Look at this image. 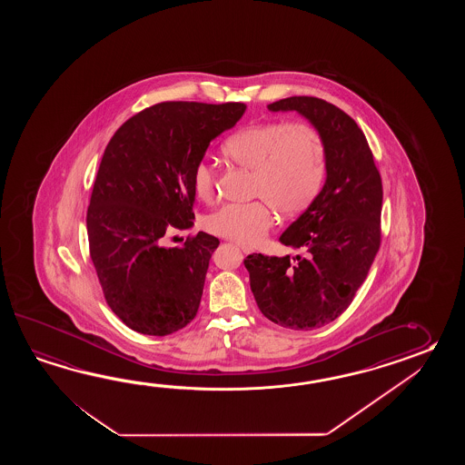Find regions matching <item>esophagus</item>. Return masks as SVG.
I'll return each instance as SVG.
<instances>
[{
	"instance_id": "esophagus-1",
	"label": "esophagus",
	"mask_w": 465,
	"mask_h": 465,
	"mask_svg": "<svg viewBox=\"0 0 465 465\" xmlns=\"http://www.w3.org/2000/svg\"><path fill=\"white\" fill-rule=\"evenodd\" d=\"M241 247V251H242V252H244V254H249V252H251V249H249V247H246V246H239Z\"/></svg>"
}]
</instances>
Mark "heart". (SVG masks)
Returning <instances> with one entry per match:
<instances>
[{"instance_id": "1", "label": "heart", "mask_w": 465, "mask_h": 465, "mask_svg": "<svg viewBox=\"0 0 465 465\" xmlns=\"http://www.w3.org/2000/svg\"><path fill=\"white\" fill-rule=\"evenodd\" d=\"M224 156L252 171L251 203H231L206 218V229L244 246L266 237L279 214L292 218L311 208L326 184L329 151L324 134L307 121L276 119L239 129L223 144ZM193 188L203 201L216 196V171L199 161Z\"/></svg>"}]
</instances>
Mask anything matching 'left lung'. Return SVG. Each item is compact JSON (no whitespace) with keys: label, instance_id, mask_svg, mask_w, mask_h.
<instances>
[{"label":"left lung","instance_id":"1","mask_svg":"<svg viewBox=\"0 0 465 465\" xmlns=\"http://www.w3.org/2000/svg\"><path fill=\"white\" fill-rule=\"evenodd\" d=\"M271 111H297L326 138L329 171L316 203L279 237L304 256L249 254L244 266L261 312L279 326L311 331L351 306L381 247L382 179L362 129L342 109L291 96Z\"/></svg>","mask_w":465,"mask_h":465}]
</instances>
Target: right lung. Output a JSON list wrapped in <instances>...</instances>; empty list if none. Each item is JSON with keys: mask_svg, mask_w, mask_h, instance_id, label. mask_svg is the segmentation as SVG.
Wrapping results in <instances>:
<instances>
[{"mask_svg": "<svg viewBox=\"0 0 465 465\" xmlns=\"http://www.w3.org/2000/svg\"><path fill=\"white\" fill-rule=\"evenodd\" d=\"M242 103L166 101L114 133L99 164L86 228L89 256L111 311L133 331L168 336L196 317L218 237H163L193 226V169L209 143L232 128Z\"/></svg>", "mask_w": 465, "mask_h": 465, "instance_id": "1", "label": "right lung"}]
</instances>
